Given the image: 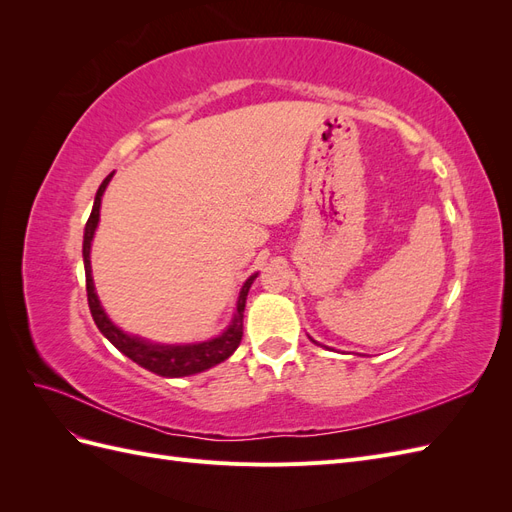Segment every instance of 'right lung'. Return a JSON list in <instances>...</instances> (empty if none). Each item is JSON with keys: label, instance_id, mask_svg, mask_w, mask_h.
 <instances>
[{"label": "right lung", "instance_id": "right-lung-1", "mask_svg": "<svg viewBox=\"0 0 512 512\" xmlns=\"http://www.w3.org/2000/svg\"><path fill=\"white\" fill-rule=\"evenodd\" d=\"M113 173L108 175L102 185L98 188L96 200H94V209H91L89 220L85 224V237H83V260H85V282H87V301H89V309L91 316H94V322L98 324L100 333L111 342L119 352H123L132 359L134 363H138L141 367L153 371L158 376H166V378H181V376H190V374H198V371H205L213 365H218L222 361H226L228 356L235 352L241 344L243 337V312H245V299L247 292H250L252 282L256 280V275H252L247 280L239 292L237 299V314L235 320H232L230 327L220 335L211 339V342H203V344H190V346H151L143 339L138 337H130L128 333L119 331L115 324L108 320V316L104 314V309L98 301V294L94 290V277H91V262H89V250H91V239H94V232L100 220V203H102V194L106 190L108 181H111Z\"/></svg>", "mask_w": 512, "mask_h": 512}]
</instances>
